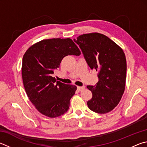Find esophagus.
I'll use <instances>...</instances> for the list:
<instances>
[{
	"label": "esophagus",
	"mask_w": 147,
	"mask_h": 147,
	"mask_svg": "<svg viewBox=\"0 0 147 147\" xmlns=\"http://www.w3.org/2000/svg\"><path fill=\"white\" fill-rule=\"evenodd\" d=\"M85 89V87L84 86H78L77 87V89L78 90V91H82L83 90H84Z\"/></svg>",
	"instance_id": "1"
}]
</instances>
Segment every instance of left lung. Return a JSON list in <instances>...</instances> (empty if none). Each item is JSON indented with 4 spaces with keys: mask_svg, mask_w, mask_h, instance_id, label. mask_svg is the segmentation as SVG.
Listing matches in <instances>:
<instances>
[{
    "mask_svg": "<svg viewBox=\"0 0 147 147\" xmlns=\"http://www.w3.org/2000/svg\"><path fill=\"white\" fill-rule=\"evenodd\" d=\"M80 47L91 69L98 71L99 81L87 85L92 97L87 101L89 109L105 114L118 105L125 90L127 62L123 51L107 36L98 33L84 34L74 39Z\"/></svg>",
    "mask_w": 147,
    "mask_h": 147,
    "instance_id": "8db88e82",
    "label": "left lung"
}]
</instances>
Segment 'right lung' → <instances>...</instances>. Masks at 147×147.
Here are the masks:
<instances>
[{
	"mask_svg": "<svg viewBox=\"0 0 147 147\" xmlns=\"http://www.w3.org/2000/svg\"><path fill=\"white\" fill-rule=\"evenodd\" d=\"M71 38L41 40L26 51L22 58V76L29 100L41 114L56 118L68 111L76 86L63 84L52 76L67 55H80Z\"/></svg>",
	"mask_w": 147,
	"mask_h": 147,
	"instance_id": "obj_1",
	"label": "right lung"
}]
</instances>
